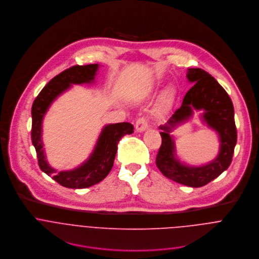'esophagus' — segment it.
Wrapping results in <instances>:
<instances>
[{
    "label": "esophagus",
    "mask_w": 259,
    "mask_h": 259,
    "mask_svg": "<svg viewBox=\"0 0 259 259\" xmlns=\"http://www.w3.org/2000/svg\"><path fill=\"white\" fill-rule=\"evenodd\" d=\"M149 120L146 117H140L136 121V130L138 132H144L146 128H148Z\"/></svg>",
    "instance_id": "1"
}]
</instances>
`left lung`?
I'll list each match as a JSON object with an SVG mask.
<instances>
[{
    "instance_id": "obj_1",
    "label": "left lung",
    "mask_w": 259,
    "mask_h": 259,
    "mask_svg": "<svg viewBox=\"0 0 259 259\" xmlns=\"http://www.w3.org/2000/svg\"><path fill=\"white\" fill-rule=\"evenodd\" d=\"M187 79L194 82L188 90L182 105L174 112L160 135L162 144L156 157V165L164 176L183 185L200 187L222 174L230 166L237 142V131L234 119V107L225 89L202 69H188ZM203 109L204 120L220 137V153L209 164L201 167H188L175 158L174 141L168 135L176 124L192 115V108Z\"/></svg>"
}]
</instances>
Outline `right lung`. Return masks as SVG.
I'll return each instance as SVG.
<instances>
[{
	"label": "right lung",
	"instance_id": "obj_1",
	"mask_svg": "<svg viewBox=\"0 0 259 259\" xmlns=\"http://www.w3.org/2000/svg\"><path fill=\"white\" fill-rule=\"evenodd\" d=\"M97 70V64L86 66L77 65L65 70L46 85L32 104L31 140L36 150L39 168L52 176L59 184L68 188H87L103 180L113 166L120 139L125 135L134 133V125L130 122L106 125L102 130L90 158L82 166L74 170L57 172L47 162L44 144L41 142V122L48 108L72 84H83L94 81Z\"/></svg>",
	"mask_w": 259,
	"mask_h": 259
}]
</instances>
